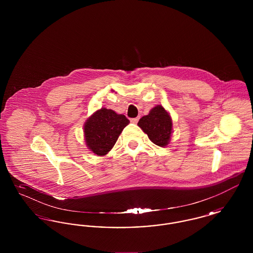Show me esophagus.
Masks as SVG:
<instances>
[{
  "instance_id": "34e87169",
  "label": "esophagus",
  "mask_w": 253,
  "mask_h": 253,
  "mask_svg": "<svg viewBox=\"0 0 253 253\" xmlns=\"http://www.w3.org/2000/svg\"><path fill=\"white\" fill-rule=\"evenodd\" d=\"M138 120H139V118H135V119H132V120H131V122H132V123H134V124H136V123L138 122Z\"/></svg>"
}]
</instances>
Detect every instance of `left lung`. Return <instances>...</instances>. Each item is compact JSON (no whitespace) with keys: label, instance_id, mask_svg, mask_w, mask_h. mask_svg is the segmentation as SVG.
<instances>
[{"label":"left lung","instance_id":"8db88e82","mask_svg":"<svg viewBox=\"0 0 253 253\" xmlns=\"http://www.w3.org/2000/svg\"><path fill=\"white\" fill-rule=\"evenodd\" d=\"M137 125L146 132L150 140L160 147L168 144L172 122L168 112L161 105L152 109L149 115L142 117Z\"/></svg>","mask_w":253,"mask_h":253}]
</instances>
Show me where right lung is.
Masks as SVG:
<instances>
[{
	"label": "right lung",
	"mask_w": 253,
	"mask_h": 253,
	"mask_svg": "<svg viewBox=\"0 0 253 253\" xmlns=\"http://www.w3.org/2000/svg\"><path fill=\"white\" fill-rule=\"evenodd\" d=\"M130 123L124 115L101 108L86 121L85 140L89 149L97 156H104L116 144L122 130Z\"/></svg>",
	"instance_id": "1"
}]
</instances>
